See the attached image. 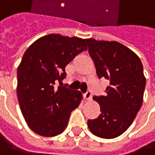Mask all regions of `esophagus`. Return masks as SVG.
<instances>
[{
	"instance_id": "1",
	"label": "esophagus",
	"mask_w": 155,
	"mask_h": 155,
	"mask_svg": "<svg viewBox=\"0 0 155 155\" xmlns=\"http://www.w3.org/2000/svg\"><path fill=\"white\" fill-rule=\"evenodd\" d=\"M84 97L85 100H91V97H92V94L91 92V91H88L84 95Z\"/></svg>"
}]
</instances>
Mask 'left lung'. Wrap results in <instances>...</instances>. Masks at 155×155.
<instances>
[{"mask_svg":"<svg viewBox=\"0 0 155 155\" xmlns=\"http://www.w3.org/2000/svg\"><path fill=\"white\" fill-rule=\"evenodd\" d=\"M98 78L110 81L105 96H94L101 114L88 120L95 135L112 139L124 133L140 110L146 86L141 61L134 51L116 41L86 39Z\"/></svg>","mask_w":155,"mask_h":155,"instance_id":"8db88e82","label":"left lung"}]
</instances>
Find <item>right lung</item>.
Instances as JSON below:
<instances>
[{
  "label": "right lung",
  "instance_id": "1",
  "mask_svg": "<svg viewBox=\"0 0 155 155\" xmlns=\"http://www.w3.org/2000/svg\"><path fill=\"white\" fill-rule=\"evenodd\" d=\"M86 39L48 34L37 39L22 57L17 70V97L22 115L34 133L51 137L67 127L82 93L55 88L65 78V66L87 50Z\"/></svg>",
  "mask_w": 155,
  "mask_h": 155
}]
</instances>
